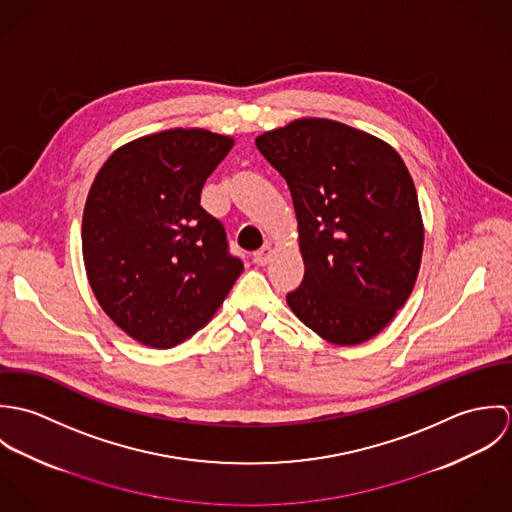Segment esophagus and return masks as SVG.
I'll use <instances>...</instances> for the list:
<instances>
[{"instance_id":"obj_1","label":"esophagus","mask_w":512,"mask_h":512,"mask_svg":"<svg viewBox=\"0 0 512 512\" xmlns=\"http://www.w3.org/2000/svg\"><path fill=\"white\" fill-rule=\"evenodd\" d=\"M272 254H274L272 246H270V244H266L262 250H258V252L254 254V262H256V264H260V266H264V264H268V262H270Z\"/></svg>"}]
</instances>
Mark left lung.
Here are the masks:
<instances>
[{
	"instance_id": "1",
	"label": "left lung",
	"mask_w": 512,
	"mask_h": 512,
	"mask_svg": "<svg viewBox=\"0 0 512 512\" xmlns=\"http://www.w3.org/2000/svg\"><path fill=\"white\" fill-rule=\"evenodd\" d=\"M292 193L305 264L297 319L335 345L378 335L414 290L424 224L410 171L386 142L323 118L256 138Z\"/></svg>"
}]
</instances>
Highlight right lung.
<instances>
[{"label": "right lung", "instance_id": "obj_1", "mask_svg": "<svg viewBox=\"0 0 512 512\" xmlns=\"http://www.w3.org/2000/svg\"><path fill=\"white\" fill-rule=\"evenodd\" d=\"M234 140L165 130L116 149L84 205L82 256L106 315L132 339L169 349L209 323L244 270L201 207Z\"/></svg>", "mask_w": 512, "mask_h": 512}]
</instances>
